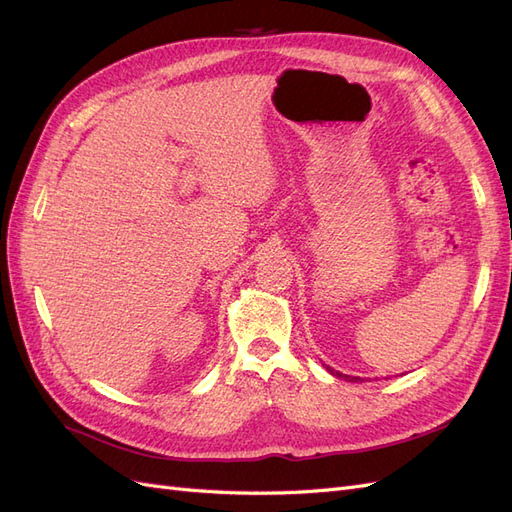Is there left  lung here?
<instances>
[{"label":"left lung","mask_w":512,"mask_h":512,"mask_svg":"<svg viewBox=\"0 0 512 512\" xmlns=\"http://www.w3.org/2000/svg\"><path fill=\"white\" fill-rule=\"evenodd\" d=\"M333 376H337V378H344V380H348V382H356L359 378H354V376H346V374H339V371H335V369H331V367H327Z\"/></svg>","instance_id":"1"}]
</instances>
